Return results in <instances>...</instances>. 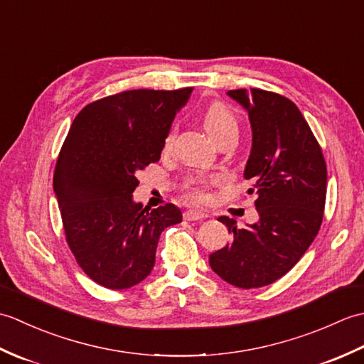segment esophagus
<instances>
[{"label":"esophagus","instance_id":"34e87169","mask_svg":"<svg viewBox=\"0 0 364 364\" xmlns=\"http://www.w3.org/2000/svg\"><path fill=\"white\" fill-rule=\"evenodd\" d=\"M183 215L186 220H202V219L208 218L206 213L198 211V210H188V211H184Z\"/></svg>","mask_w":364,"mask_h":364}]
</instances>
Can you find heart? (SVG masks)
I'll return each instance as SVG.
<instances>
[{
  "instance_id": "b5f03b06",
  "label": "heart",
  "mask_w": 364,
  "mask_h": 364,
  "mask_svg": "<svg viewBox=\"0 0 364 364\" xmlns=\"http://www.w3.org/2000/svg\"><path fill=\"white\" fill-rule=\"evenodd\" d=\"M203 127L214 141L227 133H237V122L225 106L220 103H214L206 107L203 114ZM172 142V136H167L166 146ZM214 178L206 175L189 176L183 184L186 196L196 202H206L210 198V188L214 184Z\"/></svg>"
}]
</instances>
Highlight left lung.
I'll return each instance as SVG.
<instances>
[{"instance_id": "left-lung-1", "label": "left lung", "mask_w": 364, "mask_h": 364, "mask_svg": "<svg viewBox=\"0 0 364 364\" xmlns=\"http://www.w3.org/2000/svg\"><path fill=\"white\" fill-rule=\"evenodd\" d=\"M227 94L249 112L252 151L244 170L257 194V223L237 228L222 215L233 241L210 255L222 280L252 289L274 283L297 264L321 228L327 166L321 146L291 100L261 89Z\"/></svg>"}]
</instances>
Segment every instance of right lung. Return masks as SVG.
<instances>
[{
    "label": "right lung",
    "instance_id": "right-lung-1",
    "mask_svg": "<svg viewBox=\"0 0 364 364\" xmlns=\"http://www.w3.org/2000/svg\"><path fill=\"white\" fill-rule=\"evenodd\" d=\"M192 89H137L97 100L65 137L53 178L65 239L80 267L105 288L127 289L149 277L161 233L183 219L175 205L150 210L133 192L136 172L159 161Z\"/></svg>",
    "mask_w": 364,
    "mask_h": 364
}]
</instances>
